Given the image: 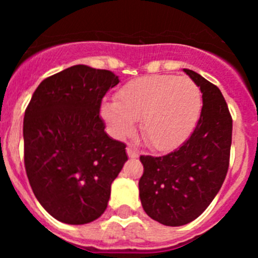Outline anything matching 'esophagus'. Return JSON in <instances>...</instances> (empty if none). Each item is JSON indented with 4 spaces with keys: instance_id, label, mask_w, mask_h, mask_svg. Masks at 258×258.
<instances>
[{
    "instance_id": "esophagus-1",
    "label": "esophagus",
    "mask_w": 258,
    "mask_h": 258,
    "mask_svg": "<svg viewBox=\"0 0 258 258\" xmlns=\"http://www.w3.org/2000/svg\"><path fill=\"white\" fill-rule=\"evenodd\" d=\"M126 154H127V156L129 157H138L140 156V152H138V150L136 149V147H134V146H132V145H129L126 147Z\"/></svg>"
}]
</instances>
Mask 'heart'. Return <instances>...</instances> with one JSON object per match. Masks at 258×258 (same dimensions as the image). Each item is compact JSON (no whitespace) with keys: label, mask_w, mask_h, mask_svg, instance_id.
<instances>
[{"label":"heart","mask_w":258,"mask_h":258,"mask_svg":"<svg viewBox=\"0 0 258 258\" xmlns=\"http://www.w3.org/2000/svg\"><path fill=\"white\" fill-rule=\"evenodd\" d=\"M202 107L199 86L188 77L154 75L134 79L104 101L101 115L116 138L132 134L141 120L143 140L155 150H169L188 136Z\"/></svg>","instance_id":"1"}]
</instances>
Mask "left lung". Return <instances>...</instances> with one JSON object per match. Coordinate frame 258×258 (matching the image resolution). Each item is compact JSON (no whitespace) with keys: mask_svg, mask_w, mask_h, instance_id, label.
Returning a JSON list of instances; mask_svg holds the SVG:
<instances>
[{"mask_svg":"<svg viewBox=\"0 0 258 258\" xmlns=\"http://www.w3.org/2000/svg\"><path fill=\"white\" fill-rule=\"evenodd\" d=\"M200 86L203 107L197 126L178 149L164 156H142L140 198L145 212L165 226H182L198 218L226 178L232 117L220 89L191 70Z\"/></svg>","mask_w":258,"mask_h":258,"instance_id":"1","label":"left lung"}]
</instances>
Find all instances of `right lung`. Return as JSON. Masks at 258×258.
<instances>
[{
    "mask_svg": "<svg viewBox=\"0 0 258 258\" xmlns=\"http://www.w3.org/2000/svg\"><path fill=\"white\" fill-rule=\"evenodd\" d=\"M118 84L111 71L77 64L45 79L24 113V166L35 197L60 222L101 217L127 155L104 132L102 99Z\"/></svg>",
    "mask_w": 258,
    "mask_h": 258,
    "instance_id": "1",
    "label": "right lung"
}]
</instances>
